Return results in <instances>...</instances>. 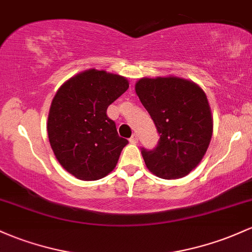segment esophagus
Wrapping results in <instances>:
<instances>
[{
  "instance_id": "obj_1",
  "label": "esophagus",
  "mask_w": 252,
  "mask_h": 252,
  "mask_svg": "<svg viewBox=\"0 0 252 252\" xmlns=\"http://www.w3.org/2000/svg\"><path fill=\"white\" fill-rule=\"evenodd\" d=\"M129 141H130L131 143H136L137 141H139V136H137L136 134H134V135H132V136L130 137V139H129Z\"/></svg>"
}]
</instances>
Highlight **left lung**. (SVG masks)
Returning a JSON list of instances; mask_svg holds the SVG:
<instances>
[{
    "label": "left lung",
    "instance_id": "1",
    "mask_svg": "<svg viewBox=\"0 0 252 252\" xmlns=\"http://www.w3.org/2000/svg\"><path fill=\"white\" fill-rule=\"evenodd\" d=\"M135 91L160 135L156 148H141L146 166L164 179L187 176L211 143L213 118L206 93L195 82L175 76L143 77Z\"/></svg>",
    "mask_w": 252,
    "mask_h": 252
}]
</instances>
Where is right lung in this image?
Listing matches in <instances>:
<instances>
[{
    "instance_id": "right-lung-1",
    "label": "right lung",
    "mask_w": 252,
    "mask_h": 252,
    "mask_svg": "<svg viewBox=\"0 0 252 252\" xmlns=\"http://www.w3.org/2000/svg\"><path fill=\"white\" fill-rule=\"evenodd\" d=\"M126 77L88 69L65 81L52 99L48 136L63 168L81 181H96L116 167L128 140L106 111L128 90Z\"/></svg>"
}]
</instances>
